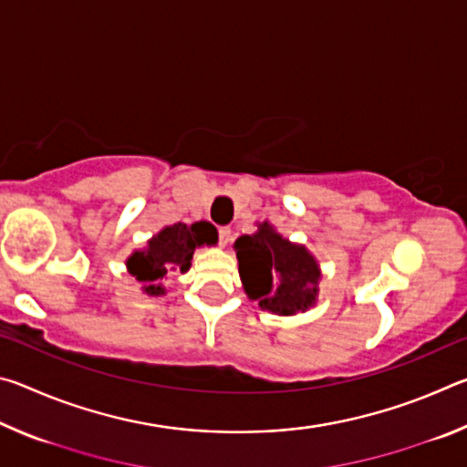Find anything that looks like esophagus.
Returning a JSON list of instances; mask_svg holds the SVG:
<instances>
[{
  "label": "esophagus",
  "instance_id": "34e87169",
  "mask_svg": "<svg viewBox=\"0 0 467 467\" xmlns=\"http://www.w3.org/2000/svg\"><path fill=\"white\" fill-rule=\"evenodd\" d=\"M228 241H231V228L220 226L218 228V243H220V247H226Z\"/></svg>",
  "mask_w": 467,
  "mask_h": 467
}]
</instances>
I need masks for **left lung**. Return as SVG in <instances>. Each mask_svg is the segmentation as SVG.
<instances>
[{"label":"left lung","instance_id":"1","mask_svg":"<svg viewBox=\"0 0 467 467\" xmlns=\"http://www.w3.org/2000/svg\"><path fill=\"white\" fill-rule=\"evenodd\" d=\"M239 274L249 298L278 315H295L315 303L319 270L311 253L282 239L264 223L255 234L234 241Z\"/></svg>","mask_w":467,"mask_h":467}]
</instances>
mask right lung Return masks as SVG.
Returning a JSON list of instances; mask_svg holds the SVG:
<instances>
[{
    "mask_svg": "<svg viewBox=\"0 0 467 467\" xmlns=\"http://www.w3.org/2000/svg\"><path fill=\"white\" fill-rule=\"evenodd\" d=\"M203 243H216V231L210 223H195L192 226L177 223L158 233L144 251L133 253L128 259V267L136 280L146 284L148 295H162L164 288L158 282L169 270L187 272L195 247Z\"/></svg>",
    "mask_w": 467,
    "mask_h": 467,
    "instance_id": "1",
    "label": "right lung"
}]
</instances>
